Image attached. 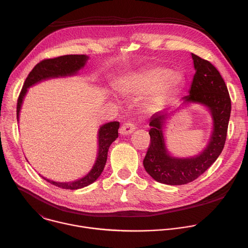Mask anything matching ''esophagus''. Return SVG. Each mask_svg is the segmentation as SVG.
I'll list each match as a JSON object with an SVG mask.
<instances>
[{
  "label": "esophagus",
  "mask_w": 248,
  "mask_h": 248,
  "mask_svg": "<svg viewBox=\"0 0 248 248\" xmlns=\"http://www.w3.org/2000/svg\"><path fill=\"white\" fill-rule=\"evenodd\" d=\"M134 129H135L134 124H133L132 122H126V123H124V124L121 126L120 132H121L122 134H124V135H126V134L132 133V132L134 131Z\"/></svg>",
  "instance_id": "1"
}]
</instances>
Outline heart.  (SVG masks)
Here are the masks:
<instances>
[{
	"instance_id": "1",
	"label": "heart",
	"mask_w": 248,
	"mask_h": 248,
	"mask_svg": "<svg viewBox=\"0 0 248 248\" xmlns=\"http://www.w3.org/2000/svg\"><path fill=\"white\" fill-rule=\"evenodd\" d=\"M182 77L175 72H167L163 67H152L127 77L121 84V91L131 96L150 95L146 107L153 109L160 106L182 82Z\"/></svg>"
}]
</instances>
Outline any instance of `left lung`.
I'll list each match as a JSON object with an SVG mask.
<instances>
[{
  "label": "left lung",
  "instance_id": "8db88e82",
  "mask_svg": "<svg viewBox=\"0 0 248 248\" xmlns=\"http://www.w3.org/2000/svg\"><path fill=\"white\" fill-rule=\"evenodd\" d=\"M195 74L189 95L185 103H199L209 108L214 122V130L208 146L198 156L179 159L170 157L166 149L163 125L167 111L155 114L150 120V144L143 166L152 178L161 184L182 186L196 180L222 153L228 132L232 103L228 87L219 70L209 61L192 54Z\"/></svg>",
  "mask_w": 248,
  "mask_h": 248
}]
</instances>
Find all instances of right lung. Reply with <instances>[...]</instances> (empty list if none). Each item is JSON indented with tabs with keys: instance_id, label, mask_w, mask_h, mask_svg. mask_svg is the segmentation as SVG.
<instances>
[{
	"instance_id": "add662e5",
	"label": "right lung",
	"mask_w": 248,
	"mask_h": 248,
	"mask_svg": "<svg viewBox=\"0 0 248 248\" xmlns=\"http://www.w3.org/2000/svg\"><path fill=\"white\" fill-rule=\"evenodd\" d=\"M88 57L85 55H65L61 56L53 59H45L38 62L36 65L33 67V69L27 76L22 89L19 93L16 105V117L18 122V116L21 104L24 98V95L27 91V88L31 85L37 83L43 79H47L50 78H58V77H65V76H72L78 73L87 61ZM120 123L119 122H111L102 125L99 129V150H98V157L96 163L92 170L85 175L84 178L73 182V183H57L50 180H46L48 183L63 188V189H78L85 187L92 183H94L102 173L104 167L107 162L108 151L111 144L118 138Z\"/></svg>"
}]
</instances>
